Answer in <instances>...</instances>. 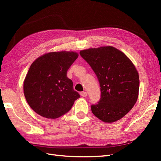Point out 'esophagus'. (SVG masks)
I'll use <instances>...</instances> for the list:
<instances>
[{
  "label": "esophagus",
  "mask_w": 161,
  "mask_h": 161,
  "mask_svg": "<svg viewBox=\"0 0 161 161\" xmlns=\"http://www.w3.org/2000/svg\"><path fill=\"white\" fill-rule=\"evenodd\" d=\"M80 95H81L82 97H86V95H87V92H85V91L81 92H80Z\"/></svg>",
  "instance_id": "34e87169"
}]
</instances>
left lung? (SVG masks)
<instances>
[{
  "label": "left lung",
  "instance_id": "1",
  "mask_svg": "<svg viewBox=\"0 0 161 161\" xmlns=\"http://www.w3.org/2000/svg\"><path fill=\"white\" fill-rule=\"evenodd\" d=\"M98 78L101 95L92 113L105 123L119 120L132 109L139 94V75L133 62L113 46L80 50Z\"/></svg>",
  "mask_w": 161,
  "mask_h": 161
}]
</instances>
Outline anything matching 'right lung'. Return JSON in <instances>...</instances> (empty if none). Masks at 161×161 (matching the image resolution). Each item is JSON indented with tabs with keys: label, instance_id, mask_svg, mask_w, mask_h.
I'll list each match as a JSON object with an SVG mask.
<instances>
[{
	"label": "right lung",
	"instance_id": "obj_1",
	"mask_svg": "<svg viewBox=\"0 0 161 161\" xmlns=\"http://www.w3.org/2000/svg\"><path fill=\"white\" fill-rule=\"evenodd\" d=\"M78 57L76 52H52L33 61L23 82V92L36 113L53 119L70 110L80 95L66 74Z\"/></svg>",
	"mask_w": 161,
	"mask_h": 161
}]
</instances>
